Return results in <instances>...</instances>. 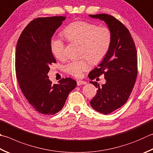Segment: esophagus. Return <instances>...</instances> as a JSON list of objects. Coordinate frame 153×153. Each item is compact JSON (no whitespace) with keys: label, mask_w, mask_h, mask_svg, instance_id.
Segmentation results:
<instances>
[{"label":"esophagus","mask_w":153,"mask_h":153,"mask_svg":"<svg viewBox=\"0 0 153 153\" xmlns=\"http://www.w3.org/2000/svg\"><path fill=\"white\" fill-rule=\"evenodd\" d=\"M86 82L83 81V80H77V85L78 86H80V85H86Z\"/></svg>","instance_id":"esophagus-1"}]
</instances>
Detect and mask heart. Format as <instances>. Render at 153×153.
Segmentation results:
<instances>
[{"mask_svg": "<svg viewBox=\"0 0 153 153\" xmlns=\"http://www.w3.org/2000/svg\"><path fill=\"white\" fill-rule=\"evenodd\" d=\"M63 33L68 41L80 45V56L86 57L93 63L101 61L111 43V33L107 27H99L88 22H74ZM51 47L56 58L62 59L65 56V45L62 39L53 37L51 41ZM90 67V62L85 58L69 62L65 67V71L74 76L80 77L83 72L88 71Z\"/></svg>", "mask_w": 153, "mask_h": 153, "instance_id": "1", "label": "heart"}]
</instances>
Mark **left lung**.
I'll return each mask as SVG.
<instances>
[{"mask_svg":"<svg viewBox=\"0 0 153 153\" xmlns=\"http://www.w3.org/2000/svg\"><path fill=\"white\" fill-rule=\"evenodd\" d=\"M93 19L105 22L111 33V43L106 56L98 67L88 74L90 79L104 74L106 82L98 88L97 94L91 100L94 110L108 114L127 101L137 76V57L134 42L130 32L123 23L106 14H89Z\"/></svg>","mask_w":153,"mask_h":153,"instance_id":"8db88e82","label":"left lung"}]
</instances>
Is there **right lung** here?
I'll use <instances>...</instances> for the list:
<instances>
[{
  "label": "right lung",
  "instance_id": "add662e5",
  "mask_svg": "<svg viewBox=\"0 0 153 153\" xmlns=\"http://www.w3.org/2000/svg\"><path fill=\"white\" fill-rule=\"evenodd\" d=\"M65 19L62 16L35 19L23 30L16 44L15 68L20 88L30 105L43 114L59 112L76 86L71 78L53 85L48 76L50 65L56 62L51 38Z\"/></svg>",
  "mask_w": 153,
  "mask_h": 153
}]
</instances>
